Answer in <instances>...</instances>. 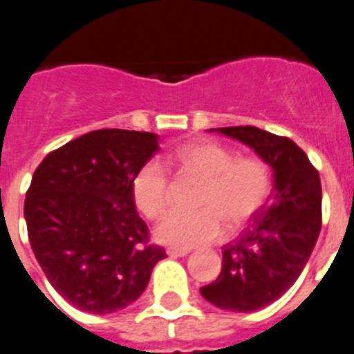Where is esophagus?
Segmentation results:
<instances>
[{"instance_id": "esophagus-1", "label": "esophagus", "mask_w": 354, "mask_h": 354, "mask_svg": "<svg viewBox=\"0 0 354 354\" xmlns=\"http://www.w3.org/2000/svg\"><path fill=\"white\" fill-rule=\"evenodd\" d=\"M190 253L188 248H167V255L169 257H187Z\"/></svg>"}]
</instances>
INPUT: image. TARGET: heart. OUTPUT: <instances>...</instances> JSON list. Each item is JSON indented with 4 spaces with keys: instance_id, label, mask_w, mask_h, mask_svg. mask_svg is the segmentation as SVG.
Returning <instances> with one entry per match:
<instances>
[{
    "instance_id": "obj_1",
    "label": "heart",
    "mask_w": 354,
    "mask_h": 354,
    "mask_svg": "<svg viewBox=\"0 0 354 354\" xmlns=\"http://www.w3.org/2000/svg\"><path fill=\"white\" fill-rule=\"evenodd\" d=\"M169 164L181 174L201 178L194 213H171L158 223L155 237L174 248H194L218 241L223 222L230 230L262 207L270 192V173L263 160L234 157L229 148L207 140L178 147ZM132 199L150 220L164 216L169 207V178L157 160L145 162L132 178Z\"/></svg>"
}]
</instances>
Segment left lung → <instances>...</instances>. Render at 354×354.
<instances>
[{"instance_id": "left-lung-1", "label": "left lung", "mask_w": 354, "mask_h": 354, "mask_svg": "<svg viewBox=\"0 0 354 354\" xmlns=\"http://www.w3.org/2000/svg\"><path fill=\"white\" fill-rule=\"evenodd\" d=\"M216 131L253 148L272 167L269 201L246 230L223 246L216 281L201 288V295L220 309L252 313L276 302L299 279L311 257L322 230V181L290 138L252 125Z\"/></svg>"}]
</instances>
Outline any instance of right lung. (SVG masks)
<instances>
[{
	"label": "right lung",
	"instance_id": "obj_1",
	"mask_svg": "<svg viewBox=\"0 0 354 354\" xmlns=\"http://www.w3.org/2000/svg\"><path fill=\"white\" fill-rule=\"evenodd\" d=\"M158 150L153 132L99 129L50 151L32 174L24 218L50 285L80 311L117 313L141 297L164 248L132 199V178Z\"/></svg>",
	"mask_w": 354,
	"mask_h": 354
}]
</instances>
